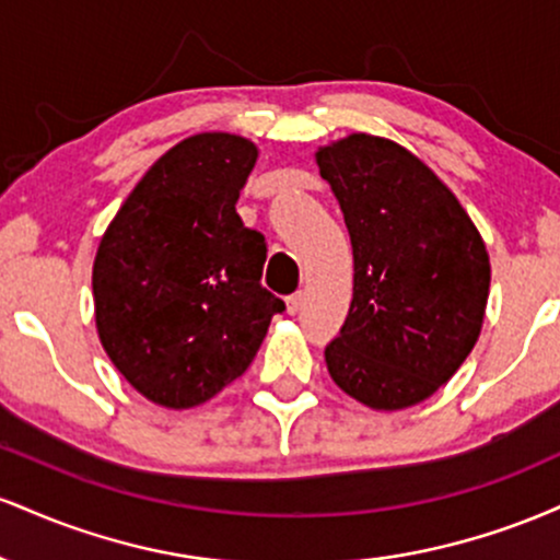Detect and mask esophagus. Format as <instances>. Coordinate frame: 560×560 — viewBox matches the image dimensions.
Wrapping results in <instances>:
<instances>
[{
	"label": "esophagus",
	"mask_w": 560,
	"mask_h": 560,
	"mask_svg": "<svg viewBox=\"0 0 560 560\" xmlns=\"http://www.w3.org/2000/svg\"><path fill=\"white\" fill-rule=\"evenodd\" d=\"M302 302H305V292H294L287 298V313L289 316H298L302 311Z\"/></svg>",
	"instance_id": "obj_1"
}]
</instances>
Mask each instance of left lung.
I'll return each mask as SVG.
<instances>
[{
  "instance_id": "obj_1",
  "label": "left lung",
  "mask_w": 560,
  "mask_h": 560,
  "mask_svg": "<svg viewBox=\"0 0 560 560\" xmlns=\"http://www.w3.org/2000/svg\"><path fill=\"white\" fill-rule=\"evenodd\" d=\"M350 231L352 302L326 365L374 410L432 397L477 345L490 255L453 191L413 152L369 133L320 147Z\"/></svg>"
}]
</instances>
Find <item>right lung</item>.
Wrapping results in <instances>:
<instances>
[{
    "mask_svg": "<svg viewBox=\"0 0 560 560\" xmlns=\"http://www.w3.org/2000/svg\"><path fill=\"white\" fill-rule=\"evenodd\" d=\"M258 147L210 131L141 176L94 258V318L115 369L147 400L195 408L240 378L284 302L260 284L266 236L236 199Z\"/></svg>",
    "mask_w": 560,
    "mask_h": 560,
    "instance_id": "right-lung-1",
    "label": "right lung"
}]
</instances>
